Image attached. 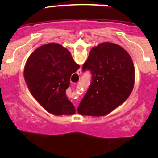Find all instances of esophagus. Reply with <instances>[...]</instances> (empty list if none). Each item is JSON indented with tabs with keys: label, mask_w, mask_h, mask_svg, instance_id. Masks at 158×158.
I'll return each mask as SVG.
<instances>
[{
	"label": "esophagus",
	"mask_w": 158,
	"mask_h": 158,
	"mask_svg": "<svg viewBox=\"0 0 158 158\" xmlns=\"http://www.w3.org/2000/svg\"><path fill=\"white\" fill-rule=\"evenodd\" d=\"M77 73H78V74H79V75H80V74H81V70H80V69H79V70H78Z\"/></svg>",
	"instance_id": "esophagus-1"
}]
</instances>
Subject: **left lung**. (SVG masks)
<instances>
[{
	"instance_id": "1",
	"label": "left lung",
	"mask_w": 158,
	"mask_h": 158,
	"mask_svg": "<svg viewBox=\"0 0 158 158\" xmlns=\"http://www.w3.org/2000/svg\"><path fill=\"white\" fill-rule=\"evenodd\" d=\"M83 71L92 79L77 111L81 115L104 116L125 102L133 90L135 71L125 49L112 43H102L91 49Z\"/></svg>"
}]
</instances>
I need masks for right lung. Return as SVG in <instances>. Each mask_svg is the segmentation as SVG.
Returning a JSON list of instances; mask_svg holds the SVG:
<instances>
[{"instance_id": "right-lung-1", "label": "right lung", "mask_w": 158, "mask_h": 158, "mask_svg": "<svg viewBox=\"0 0 158 158\" xmlns=\"http://www.w3.org/2000/svg\"><path fill=\"white\" fill-rule=\"evenodd\" d=\"M76 64L67 49L51 43L35 49L27 60L23 76L33 98L55 115H71L76 109L66 95Z\"/></svg>"}]
</instances>
